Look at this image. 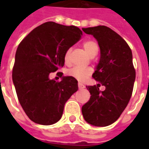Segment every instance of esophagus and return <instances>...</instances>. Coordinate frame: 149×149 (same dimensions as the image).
I'll return each mask as SVG.
<instances>
[{
	"label": "esophagus",
	"mask_w": 149,
	"mask_h": 149,
	"mask_svg": "<svg viewBox=\"0 0 149 149\" xmlns=\"http://www.w3.org/2000/svg\"><path fill=\"white\" fill-rule=\"evenodd\" d=\"M78 88H79V89H83V88H85V86H84V84L79 83V84H78Z\"/></svg>",
	"instance_id": "obj_1"
}]
</instances>
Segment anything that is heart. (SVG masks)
I'll return each instance as SVG.
<instances>
[{
  "mask_svg": "<svg viewBox=\"0 0 149 149\" xmlns=\"http://www.w3.org/2000/svg\"><path fill=\"white\" fill-rule=\"evenodd\" d=\"M85 52L88 55L92 56L97 53L98 52V45L94 40H86L83 44ZM71 49H68L64 56V61L66 64L69 62V57H70ZM93 72V69L91 68H81V67H73V68L68 69L67 71V75L69 77L75 78L76 80L79 81H84L88 77H89Z\"/></svg>",
  "mask_w": 149,
  "mask_h": 149,
  "instance_id": "heart-1",
  "label": "heart"
}]
</instances>
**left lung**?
I'll use <instances>...</instances> for the list:
<instances>
[{
	"instance_id": "1",
	"label": "left lung",
	"mask_w": 149,
	"mask_h": 149,
	"mask_svg": "<svg viewBox=\"0 0 149 149\" xmlns=\"http://www.w3.org/2000/svg\"><path fill=\"white\" fill-rule=\"evenodd\" d=\"M82 30L97 40L100 59L93 74L100 84L86 86L91 97L81 111L88 124L104 127L120 117L132 97L136 79L132 53L127 42L110 28L99 25ZM100 84L105 91L99 89Z\"/></svg>"
}]
</instances>
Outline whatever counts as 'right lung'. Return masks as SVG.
<instances>
[{
  "label": "right lung",
  "mask_w": 149,
  "mask_h": 149,
  "mask_svg": "<svg viewBox=\"0 0 149 149\" xmlns=\"http://www.w3.org/2000/svg\"><path fill=\"white\" fill-rule=\"evenodd\" d=\"M82 31L71 25L52 21L34 29L18 45L13 68V81L19 102L32 121L50 125L61 118L66 101L78 90L77 81L72 77L49 74L64 66V56L81 39Z\"/></svg>",
  "instance_id": "add662e5"
}]
</instances>
